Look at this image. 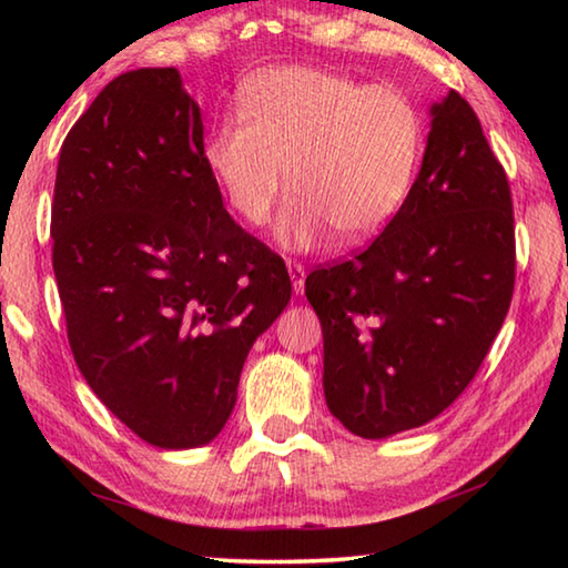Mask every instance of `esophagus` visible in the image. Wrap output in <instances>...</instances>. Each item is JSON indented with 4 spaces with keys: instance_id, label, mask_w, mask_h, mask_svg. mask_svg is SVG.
Returning <instances> with one entry per match:
<instances>
[{
    "instance_id": "esophagus-1",
    "label": "esophagus",
    "mask_w": 568,
    "mask_h": 568,
    "mask_svg": "<svg viewBox=\"0 0 568 568\" xmlns=\"http://www.w3.org/2000/svg\"><path fill=\"white\" fill-rule=\"evenodd\" d=\"M287 273H291L293 291L295 293H303V287H305V265L297 263V261H287Z\"/></svg>"
}]
</instances>
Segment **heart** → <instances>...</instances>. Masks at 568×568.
Listing matches in <instances>:
<instances>
[{"label": "heart", "mask_w": 568, "mask_h": 568, "mask_svg": "<svg viewBox=\"0 0 568 568\" xmlns=\"http://www.w3.org/2000/svg\"><path fill=\"white\" fill-rule=\"evenodd\" d=\"M237 110L210 130L203 160L245 223H265L285 182L277 237L291 247L328 230L355 243L398 213L423 152V114L406 90L291 64L247 80Z\"/></svg>", "instance_id": "1"}]
</instances>
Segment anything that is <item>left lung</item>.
<instances>
[{
	"label": "left lung",
	"instance_id": "obj_1",
	"mask_svg": "<svg viewBox=\"0 0 568 568\" xmlns=\"http://www.w3.org/2000/svg\"><path fill=\"white\" fill-rule=\"evenodd\" d=\"M430 118L420 172L386 230L305 277L323 325L325 403L361 438L444 413L474 381L514 295L506 170L458 92Z\"/></svg>",
	"mask_w": 568,
	"mask_h": 568
}]
</instances>
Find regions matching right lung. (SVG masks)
Instances as JSON below:
<instances>
[{"mask_svg":"<svg viewBox=\"0 0 568 568\" xmlns=\"http://www.w3.org/2000/svg\"><path fill=\"white\" fill-rule=\"evenodd\" d=\"M203 118L175 67L124 72L60 150L52 267L84 381L158 448L213 440L257 335L291 301L285 263L223 207Z\"/></svg>","mask_w":568,"mask_h":568,"instance_id":"add662e5","label":"right lung"}]
</instances>
